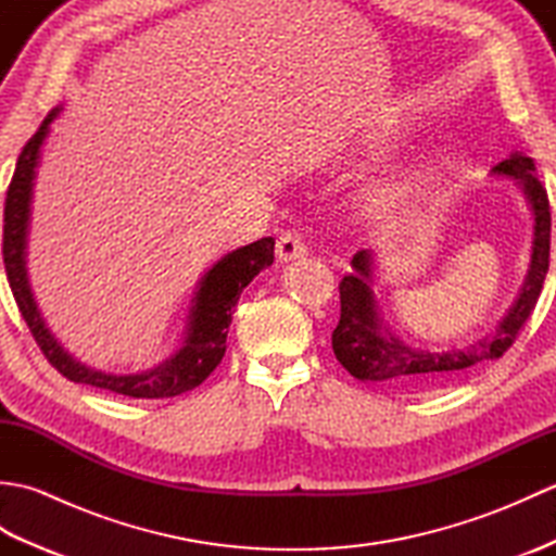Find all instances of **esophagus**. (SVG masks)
I'll list each match as a JSON object with an SVG mask.
<instances>
[{
	"label": "esophagus",
	"instance_id": "34e87169",
	"mask_svg": "<svg viewBox=\"0 0 556 556\" xmlns=\"http://www.w3.org/2000/svg\"><path fill=\"white\" fill-rule=\"evenodd\" d=\"M305 255V243L299 233L293 231H285L277 239V260H281V263H287V260H296Z\"/></svg>",
	"mask_w": 556,
	"mask_h": 556
}]
</instances>
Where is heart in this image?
Here are the masks:
<instances>
[{
  "mask_svg": "<svg viewBox=\"0 0 556 556\" xmlns=\"http://www.w3.org/2000/svg\"><path fill=\"white\" fill-rule=\"evenodd\" d=\"M399 200H401V188H384V191L377 193L375 205L387 210V207H394Z\"/></svg>",
  "mask_w": 556,
  "mask_h": 556,
  "instance_id": "heart-1",
  "label": "heart"
}]
</instances>
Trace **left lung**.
I'll return each instance as SVG.
<instances>
[{
	"instance_id": "1",
	"label": "left lung",
	"mask_w": 556,
	"mask_h": 556,
	"mask_svg": "<svg viewBox=\"0 0 556 556\" xmlns=\"http://www.w3.org/2000/svg\"><path fill=\"white\" fill-rule=\"evenodd\" d=\"M492 174L516 179L535 217L530 269L509 315L504 317L492 334L478 339L476 344L440 351L408 346L382 327L375 293L370 289L372 255L368 251H358L351 260L353 271L339 281L341 317L332 332L334 356L353 377L368 382L399 384L406 389H432L452 384L458 377L473 370L476 365L497 361L511 349L518 332H521L530 313L535 308L542 285H545L549 269L552 215L549 198L545 186L538 179L533 157L514 152L509 160L500 162Z\"/></svg>"
}]
</instances>
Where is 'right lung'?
<instances>
[{
    "instance_id": "add662e5",
    "label": "right lung",
    "mask_w": 556,
    "mask_h": 556,
    "mask_svg": "<svg viewBox=\"0 0 556 556\" xmlns=\"http://www.w3.org/2000/svg\"><path fill=\"white\" fill-rule=\"evenodd\" d=\"M56 114L59 110L47 114L42 126L35 131L26 148L21 150L4 203L2 255L9 287L11 293H14L23 320H26L35 344L40 346L45 358L71 382L110 389L114 394H124L131 399H167L184 394L188 389L203 384L224 358L233 305L257 271L275 263V239L265 236V239L255 243H248L239 248V251L227 253L219 263L205 271V277L200 279V287L195 291L191 315H188L184 344L174 356L160 363L157 368L136 375H108L86 368L74 356H68L56 344L50 329L45 327L26 277V236L35 167H38L40 160V146L45 143L47 134H50V124L54 122Z\"/></svg>"
}]
</instances>
